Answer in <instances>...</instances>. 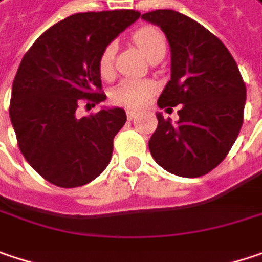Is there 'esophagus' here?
<instances>
[{"mask_svg":"<svg viewBox=\"0 0 262 262\" xmlns=\"http://www.w3.org/2000/svg\"><path fill=\"white\" fill-rule=\"evenodd\" d=\"M136 116H137V113H136V112H133V110H126V118H128V121L136 119Z\"/></svg>","mask_w":262,"mask_h":262,"instance_id":"esophagus-1","label":"esophagus"}]
</instances>
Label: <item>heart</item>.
I'll list each match as a JSON object with an SVG mask.
<instances>
[{
  "label": "heart",
  "mask_w": 262,
  "mask_h": 262,
  "mask_svg": "<svg viewBox=\"0 0 262 262\" xmlns=\"http://www.w3.org/2000/svg\"><path fill=\"white\" fill-rule=\"evenodd\" d=\"M134 45L141 50V53L149 59L155 61L165 55L167 41L164 34L155 27H141L133 34ZM118 46L115 41L108 43L104 47L98 58V73L103 79H112L115 73V56H116ZM157 91V86L150 80H131L125 79L116 84L110 92V100L118 105L125 108H140L146 103L154 92Z\"/></svg>",
  "instance_id": "1"
}]
</instances>
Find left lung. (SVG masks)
I'll use <instances>...</instances> for the list:
<instances>
[{
	"instance_id": "8db88e82",
	"label": "left lung",
	"mask_w": 262,
	"mask_h": 262,
	"mask_svg": "<svg viewBox=\"0 0 262 262\" xmlns=\"http://www.w3.org/2000/svg\"><path fill=\"white\" fill-rule=\"evenodd\" d=\"M141 17L162 29L171 50V79L158 107L179 105L176 123L157 113L149 150L168 173L204 176L224 161L240 133L246 84L225 45L194 19L174 10Z\"/></svg>"
}]
</instances>
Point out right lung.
<instances>
[{"instance_id": "1", "label": "right lung", "mask_w": 262, "mask_h": 262, "mask_svg": "<svg viewBox=\"0 0 262 262\" xmlns=\"http://www.w3.org/2000/svg\"><path fill=\"white\" fill-rule=\"evenodd\" d=\"M140 17L136 10L76 13L43 32L25 53L11 88L10 121L22 155L47 182L83 186L108 165L123 108L76 116L80 100L101 103L98 58Z\"/></svg>"}]
</instances>
